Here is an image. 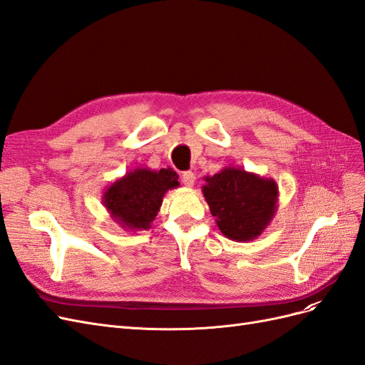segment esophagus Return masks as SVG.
<instances>
[{"label": "esophagus", "mask_w": 365, "mask_h": 365, "mask_svg": "<svg viewBox=\"0 0 365 365\" xmlns=\"http://www.w3.org/2000/svg\"><path fill=\"white\" fill-rule=\"evenodd\" d=\"M181 180H182V182H184V185L192 187V185L195 184V181H196V176H195V173H193L192 170H185V172H182V175H181Z\"/></svg>", "instance_id": "1"}]
</instances>
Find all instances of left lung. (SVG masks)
<instances>
[{
  "label": "left lung",
  "mask_w": 365,
  "mask_h": 365,
  "mask_svg": "<svg viewBox=\"0 0 365 365\" xmlns=\"http://www.w3.org/2000/svg\"><path fill=\"white\" fill-rule=\"evenodd\" d=\"M202 193L225 237L236 242L257 239L277 212L279 185L272 178L227 165L205 176Z\"/></svg>",
  "instance_id": "obj_1"
}]
</instances>
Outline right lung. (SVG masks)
Here are the masks:
<instances>
[{
	"mask_svg": "<svg viewBox=\"0 0 365 365\" xmlns=\"http://www.w3.org/2000/svg\"><path fill=\"white\" fill-rule=\"evenodd\" d=\"M175 187H180V181L173 169L137 168L106 187L102 204L125 231L149 230L160 212L165 192Z\"/></svg>",
	"mask_w": 365,
	"mask_h": 365,
	"instance_id": "1",
	"label": "right lung"
}]
</instances>
